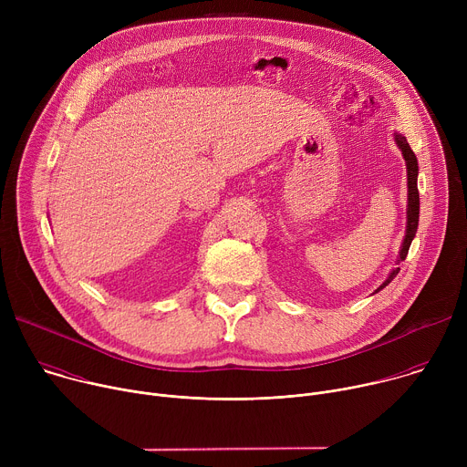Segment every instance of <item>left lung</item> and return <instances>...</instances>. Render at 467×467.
I'll return each mask as SVG.
<instances>
[{"label": "left lung", "mask_w": 467, "mask_h": 467, "mask_svg": "<svg viewBox=\"0 0 467 467\" xmlns=\"http://www.w3.org/2000/svg\"><path fill=\"white\" fill-rule=\"evenodd\" d=\"M393 139H395V144L397 148L401 150V155L405 159V164H407V186H409V199H407V231H405V238H403V244H401V249H399V260L397 264L405 260L407 254H409V249H410V244L418 233V223H420V192H418V159L412 151V148L409 146L407 139L401 135V132H393ZM399 270L401 268H393L391 274L388 275V279L373 292H380L384 286H388L393 277L399 274Z\"/></svg>", "instance_id": "left-lung-1"}]
</instances>
